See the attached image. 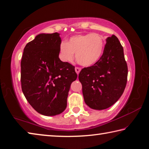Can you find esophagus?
Wrapping results in <instances>:
<instances>
[{
  "label": "esophagus",
  "instance_id": "1",
  "mask_svg": "<svg viewBox=\"0 0 149 149\" xmlns=\"http://www.w3.org/2000/svg\"><path fill=\"white\" fill-rule=\"evenodd\" d=\"M80 70H81V69L80 67H75V71H76L77 74H79Z\"/></svg>",
  "mask_w": 149,
  "mask_h": 149
}]
</instances>
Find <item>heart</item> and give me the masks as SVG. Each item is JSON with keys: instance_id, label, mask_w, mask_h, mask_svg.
<instances>
[{"instance_id": "obj_1", "label": "heart", "mask_w": 149, "mask_h": 149, "mask_svg": "<svg viewBox=\"0 0 149 149\" xmlns=\"http://www.w3.org/2000/svg\"><path fill=\"white\" fill-rule=\"evenodd\" d=\"M104 46V38L100 34H78L70 37L67 42L61 43L59 57L63 61L70 62L76 53L77 62L84 67H90L100 59Z\"/></svg>"}]
</instances>
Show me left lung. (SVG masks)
<instances>
[{
  "label": "left lung",
  "instance_id": "1",
  "mask_svg": "<svg viewBox=\"0 0 149 149\" xmlns=\"http://www.w3.org/2000/svg\"><path fill=\"white\" fill-rule=\"evenodd\" d=\"M127 74L123 48L118 38L113 35L106 39L100 59L79 73L85 103L97 110L109 108L123 94Z\"/></svg>",
  "mask_w": 149,
  "mask_h": 149
}]
</instances>
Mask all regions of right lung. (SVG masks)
<instances>
[{"mask_svg":"<svg viewBox=\"0 0 149 149\" xmlns=\"http://www.w3.org/2000/svg\"><path fill=\"white\" fill-rule=\"evenodd\" d=\"M60 34L40 33L28 43L21 61L22 90L31 107L43 116L61 113L67 108L74 67L58 58Z\"/></svg>","mask_w":149,"mask_h":149,"instance_id":"obj_1","label":"right lung"}]
</instances>
